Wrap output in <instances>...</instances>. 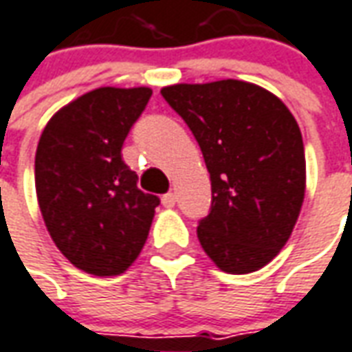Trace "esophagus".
<instances>
[{
    "label": "esophagus",
    "instance_id": "obj_1",
    "mask_svg": "<svg viewBox=\"0 0 352 352\" xmlns=\"http://www.w3.org/2000/svg\"><path fill=\"white\" fill-rule=\"evenodd\" d=\"M175 201H177L175 192H168L166 196H162V204H164V208H175Z\"/></svg>",
    "mask_w": 352,
    "mask_h": 352
}]
</instances>
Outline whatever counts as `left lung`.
I'll return each mask as SVG.
<instances>
[{
	"label": "left lung",
	"mask_w": 352,
	"mask_h": 352,
	"mask_svg": "<svg viewBox=\"0 0 352 352\" xmlns=\"http://www.w3.org/2000/svg\"><path fill=\"white\" fill-rule=\"evenodd\" d=\"M190 127L211 179V211L198 240L219 269L248 274L286 245L301 213L307 164L289 108L242 80L162 87Z\"/></svg>",
	"instance_id": "left-lung-1"
}]
</instances>
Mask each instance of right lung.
<instances>
[{
    "mask_svg": "<svg viewBox=\"0 0 352 352\" xmlns=\"http://www.w3.org/2000/svg\"><path fill=\"white\" fill-rule=\"evenodd\" d=\"M151 87H99L56 110L36 151V194L49 234L76 269L118 276L139 257L158 196L139 190L122 144Z\"/></svg>",
    "mask_w": 352,
    "mask_h": 352,
    "instance_id": "obj_1",
    "label": "right lung"
}]
</instances>
